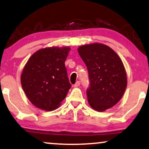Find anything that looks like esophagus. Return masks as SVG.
I'll list each match as a JSON object with an SVG mask.
<instances>
[{"instance_id":"1","label":"esophagus","mask_w":149,"mask_h":149,"mask_svg":"<svg viewBox=\"0 0 149 149\" xmlns=\"http://www.w3.org/2000/svg\"><path fill=\"white\" fill-rule=\"evenodd\" d=\"M79 85H80V82H79V81H76V83H75V84L74 85V88L78 87Z\"/></svg>"}]
</instances>
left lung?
I'll list each match as a JSON object with an SVG mask.
<instances>
[{"label":"left lung","mask_w":149,"mask_h":149,"mask_svg":"<svg viewBox=\"0 0 149 149\" xmlns=\"http://www.w3.org/2000/svg\"><path fill=\"white\" fill-rule=\"evenodd\" d=\"M77 51L88 72L91 84L86 94L89 104L99 112L113 107L127 87L122 61L111 48L101 43L80 46Z\"/></svg>","instance_id":"obj_1"}]
</instances>
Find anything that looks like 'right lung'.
Wrapping results in <instances>:
<instances>
[{"label":"right lung","instance_id":"right-lung-1","mask_svg":"<svg viewBox=\"0 0 149 149\" xmlns=\"http://www.w3.org/2000/svg\"><path fill=\"white\" fill-rule=\"evenodd\" d=\"M70 50L69 47L41 49L25 65L21 83L26 96L36 107L53 111L65 98L72 86L65 65Z\"/></svg>","mask_w":149,"mask_h":149}]
</instances>
